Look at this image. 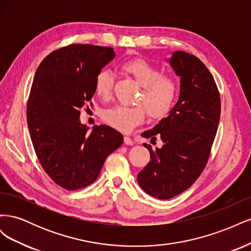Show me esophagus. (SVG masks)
<instances>
[{"label": "esophagus", "instance_id": "esophagus-1", "mask_svg": "<svg viewBox=\"0 0 251 251\" xmlns=\"http://www.w3.org/2000/svg\"><path fill=\"white\" fill-rule=\"evenodd\" d=\"M124 140H125V143L127 144V146H133V144H134L133 140L131 139V137H128V136H125Z\"/></svg>", "mask_w": 251, "mask_h": 251}]
</instances>
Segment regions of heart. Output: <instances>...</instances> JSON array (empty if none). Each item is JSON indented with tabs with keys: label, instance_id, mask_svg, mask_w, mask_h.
Instances as JSON below:
<instances>
[{
	"label": "heart",
	"instance_id": "1",
	"mask_svg": "<svg viewBox=\"0 0 251 251\" xmlns=\"http://www.w3.org/2000/svg\"><path fill=\"white\" fill-rule=\"evenodd\" d=\"M123 70L132 75L142 90L136 98L135 105H117L107 110L102 115L104 123L120 132L130 133L141 125L148 115L153 119L163 118L168 114L178 92V82L172 75L161 74L155 66L142 58L128 60ZM94 90L100 100L108 101L112 96L113 76L108 70L98 72L94 81Z\"/></svg>",
	"mask_w": 251,
	"mask_h": 251
}]
</instances>
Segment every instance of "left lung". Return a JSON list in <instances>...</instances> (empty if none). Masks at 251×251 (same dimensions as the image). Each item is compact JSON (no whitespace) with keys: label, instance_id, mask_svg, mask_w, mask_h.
Wrapping results in <instances>:
<instances>
[{"label":"left lung","instance_id":"obj_1","mask_svg":"<svg viewBox=\"0 0 251 251\" xmlns=\"http://www.w3.org/2000/svg\"><path fill=\"white\" fill-rule=\"evenodd\" d=\"M173 69L181 77L179 100L151 130L141 134L163 146L150 144L151 160L138 174L144 192L165 200L191 187L206 166L221 114V98L211 73L201 60L183 51L173 53Z\"/></svg>","mask_w":251,"mask_h":251}]
</instances>
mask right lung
Returning a JSON list of instances; mask_svg holds the SVG:
<instances>
[{
	"mask_svg": "<svg viewBox=\"0 0 251 251\" xmlns=\"http://www.w3.org/2000/svg\"><path fill=\"white\" fill-rule=\"evenodd\" d=\"M114 56L111 47L71 44L51 52L35 72L27 102L30 137L43 170L67 191L92 184L123 144L113 127L95 126L88 134L79 119L83 105H92L96 75Z\"/></svg>",
	"mask_w": 251,
	"mask_h": 251,
	"instance_id": "1",
	"label": "right lung"
}]
</instances>
